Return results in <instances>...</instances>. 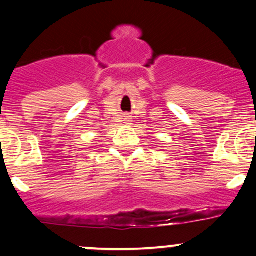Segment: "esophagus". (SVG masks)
<instances>
[{"label":"esophagus","mask_w":256,"mask_h":256,"mask_svg":"<svg viewBox=\"0 0 256 256\" xmlns=\"http://www.w3.org/2000/svg\"><path fill=\"white\" fill-rule=\"evenodd\" d=\"M125 121H128V120H125Z\"/></svg>","instance_id":"obj_1"}]
</instances>
